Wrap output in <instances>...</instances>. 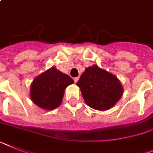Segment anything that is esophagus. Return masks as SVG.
<instances>
[{
    "instance_id": "obj_1",
    "label": "esophagus",
    "mask_w": 153,
    "mask_h": 153,
    "mask_svg": "<svg viewBox=\"0 0 153 153\" xmlns=\"http://www.w3.org/2000/svg\"><path fill=\"white\" fill-rule=\"evenodd\" d=\"M74 79V82L76 83L77 82H78V81H79V77H74V79Z\"/></svg>"
}]
</instances>
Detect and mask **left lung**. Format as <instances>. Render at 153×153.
<instances>
[{
    "instance_id": "obj_1",
    "label": "left lung",
    "mask_w": 153,
    "mask_h": 153,
    "mask_svg": "<svg viewBox=\"0 0 153 153\" xmlns=\"http://www.w3.org/2000/svg\"><path fill=\"white\" fill-rule=\"evenodd\" d=\"M76 85L87 105L97 110L111 108L123 94V88L117 77L97 65L87 68Z\"/></svg>"
}]
</instances>
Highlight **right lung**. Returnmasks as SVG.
Here are the masks:
<instances>
[{
    "label": "right lung",
    "mask_w": 153,
    "mask_h": 153,
    "mask_svg": "<svg viewBox=\"0 0 153 153\" xmlns=\"http://www.w3.org/2000/svg\"><path fill=\"white\" fill-rule=\"evenodd\" d=\"M73 82L69 75L53 67L34 79L31 85V99L40 108L54 110L61 105L65 88Z\"/></svg>",
    "instance_id": "right-lung-1"
}]
</instances>
